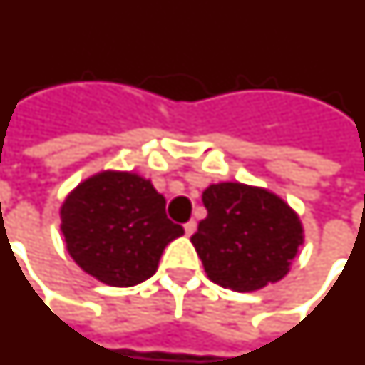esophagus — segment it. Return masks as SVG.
<instances>
[{
	"label": "esophagus",
	"instance_id": "1",
	"mask_svg": "<svg viewBox=\"0 0 365 365\" xmlns=\"http://www.w3.org/2000/svg\"><path fill=\"white\" fill-rule=\"evenodd\" d=\"M183 228H185V236H193L197 230V222L195 220H190V222L183 224Z\"/></svg>",
	"mask_w": 365,
	"mask_h": 365
}]
</instances>
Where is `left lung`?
<instances>
[{"instance_id": "obj_1", "label": "left lung", "mask_w": 365, "mask_h": 365, "mask_svg": "<svg viewBox=\"0 0 365 365\" xmlns=\"http://www.w3.org/2000/svg\"><path fill=\"white\" fill-rule=\"evenodd\" d=\"M207 218L191 236L209 279L237 292L259 290L284 277L304 242L288 205L244 183H217L203 191Z\"/></svg>"}]
</instances>
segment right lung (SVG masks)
<instances>
[{"mask_svg":"<svg viewBox=\"0 0 365 365\" xmlns=\"http://www.w3.org/2000/svg\"><path fill=\"white\" fill-rule=\"evenodd\" d=\"M61 232L83 271L104 284L133 286L155 274L164 247L183 228L166 217V199L148 180L104 172L67 197Z\"/></svg>","mask_w":365,"mask_h":365,"instance_id":"obj_1","label":"right lung"}]
</instances>
